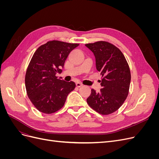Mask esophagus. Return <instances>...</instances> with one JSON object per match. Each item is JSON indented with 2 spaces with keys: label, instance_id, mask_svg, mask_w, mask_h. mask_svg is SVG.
Here are the masks:
<instances>
[{
  "label": "esophagus",
  "instance_id": "1",
  "mask_svg": "<svg viewBox=\"0 0 159 159\" xmlns=\"http://www.w3.org/2000/svg\"><path fill=\"white\" fill-rule=\"evenodd\" d=\"M83 85L82 84H81V83H80V82H77L76 83V86H77V87H78V88H80V87H81V86H82Z\"/></svg>",
  "mask_w": 159,
  "mask_h": 159
}]
</instances>
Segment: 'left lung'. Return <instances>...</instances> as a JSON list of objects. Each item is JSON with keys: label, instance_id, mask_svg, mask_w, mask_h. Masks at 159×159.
I'll return each mask as SVG.
<instances>
[{"label": "left lung", "instance_id": "8db88e82", "mask_svg": "<svg viewBox=\"0 0 159 159\" xmlns=\"http://www.w3.org/2000/svg\"><path fill=\"white\" fill-rule=\"evenodd\" d=\"M85 46L93 53L96 68L102 75V88L98 93L91 89L87 103L99 114L113 113L129 94L131 78L129 64L121 51L108 42L98 41Z\"/></svg>", "mask_w": 159, "mask_h": 159}]
</instances>
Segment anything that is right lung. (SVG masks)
Instances as JSON below:
<instances>
[{
	"mask_svg": "<svg viewBox=\"0 0 159 159\" xmlns=\"http://www.w3.org/2000/svg\"><path fill=\"white\" fill-rule=\"evenodd\" d=\"M79 44L58 40L48 42L34 54L26 72L28 97L39 111L51 114L63 107L68 94L75 88L74 81L57 79L70 53Z\"/></svg>",
	"mask_w": 159,
	"mask_h": 159,
	"instance_id": "right-lung-1",
	"label": "right lung"
}]
</instances>
